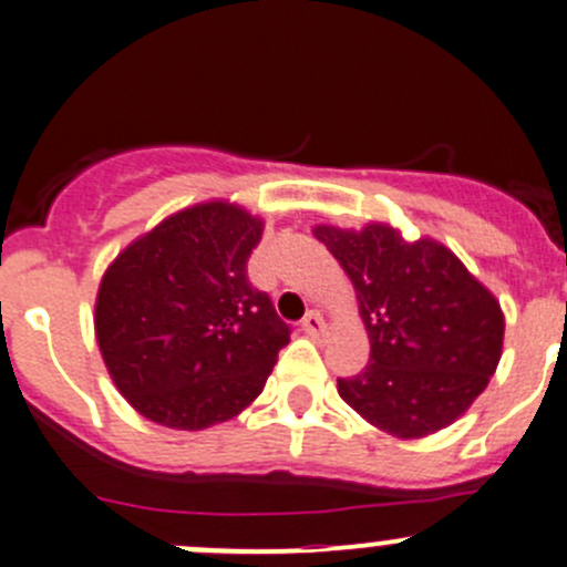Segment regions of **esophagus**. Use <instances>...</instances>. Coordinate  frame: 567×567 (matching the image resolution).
I'll use <instances>...</instances> for the list:
<instances>
[{"mask_svg": "<svg viewBox=\"0 0 567 567\" xmlns=\"http://www.w3.org/2000/svg\"><path fill=\"white\" fill-rule=\"evenodd\" d=\"M301 329H305V334L310 337H320L326 331V320L320 312H310L305 320H301Z\"/></svg>", "mask_w": 567, "mask_h": 567, "instance_id": "34e87169", "label": "esophagus"}]
</instances>
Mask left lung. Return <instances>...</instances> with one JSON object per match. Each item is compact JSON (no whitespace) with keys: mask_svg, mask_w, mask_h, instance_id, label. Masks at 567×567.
Here are the masks:
<instances>
[{"mask_svg":"<svg viewBox=\"0 0 567 567\" xmlns=\"http://www.w3.org/2000/svg\"><path fill=\"white\" fill-rule=\"evenodd\" d=\"M357 290L370 362L337 379L340 398L394 439H422L453 425L483 394L505 342L496 296L433 238L405 241L398 227L316 225Z\"/></svg>","mask_w":567,"mask_h":567,"instance_id":"8db88e82","label":"left lung"}]
</instances>
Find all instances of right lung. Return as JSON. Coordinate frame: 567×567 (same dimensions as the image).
<instances>
[{"label": "right lung", "instance_id": "right-lung-1", "mask_svg": "<svg viewBox=\"0 0 567 567\" xmlns=\"http://www.w3.org/2000/svg\"><path fill=\"white\" fill-rule=\"evenodd\" d=\"M262 219L230 199L188 205L128 244L95 296V340L114 386L145 420L205 431L255 403L288 346L247 279Z\"/></svg>", "mask_w": 567, "mask_h": 567}]
</instances>
